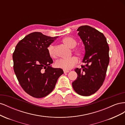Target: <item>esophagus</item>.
<instances>
[{
    "mask_svg": "<svg viewBox=\"0 0 125 125\" xmlns=\"http://www.w3.org/2000/svg\"><path fill=\"white\" fill-rule=\"evenodd\" d=\"M69 70H63V73H69Z\"/></svg>",
    "mask_w": 125,
    "mask_h": 125,
    "instance_id": "obj_1",
    "label": "esophagus"
}]
</instances>
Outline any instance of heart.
I'll list each match as a JSON object with an SVG mask.
<instances>
[{"label": "heart", "mask_w": 125, "mask_h": 125, "mask_svg": "<svg viewBox=\"0 0 125 125\" xmlns=\"http://www.w3.org/2000/svg\"><path fill=\"white\" fill-rule=\"evenodd\" d=\"M62 43L66 45L68 47L73 48H74L77 44L76 41L71 37H66L62 40ZM48 54L51 57L54 58L55 57V53L54 51V47L52 45H51L47 48ZM77 53L80 55L82 53L81 50H77L76 51ZM78 59L77 57L73 56L67 59H59L56 60L55 62V66L58 68L62 69L63 70H70L73 68L75 65L78 63Z\"/></svg>", "instance_id": "1"}]
</instances>
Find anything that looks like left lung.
Returning <instances> with one entry per match:
<instances>
[{
	"instance_id": "8db88e82",
	"label": "left lung",
	"mask_w": 125,
	"mask_h": 125,
	"mask_svg": "<svg viewBox=\"0 0 125 125\" xmlns=\"http://www.w3.org/2000/svg\"><path fill=\"white\" fill-rule=\"evenodd\" d=\"M78 35L84 45L82 68L74 69L78 77L73 85L74 90L83 96L95 93L103 83L109 64V46L103 33L88 25L79 27Z\"/></svg>"
}]
</instances>
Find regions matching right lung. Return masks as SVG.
Segmentation results:
<instances>
[{
    "label": "right lung",
    "mask_w": 125,
    "mask_h": 125,
    "mask_svg": "<svg viewBox=\"0 0 125 125\" xmlns=\"http://www.w3.org/2000/svg\"><path fill=\"white\" fill-rule=\"evenodd\" d=\"M58 36L33 32L18 43L12 55L13 69L25 92L36 98L47 96L54 89L62 69L54 68L47 48Z\"/></svg>",
    "instance_id": "obj_1"
}]
</instances>
